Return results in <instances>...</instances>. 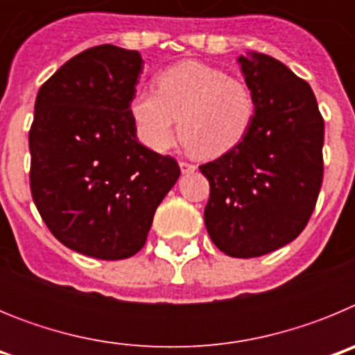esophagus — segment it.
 Returning a JSON list of instances; mask_svg holds the SVG:
<instances>
[{"instance_id":"34e87169","label":"esophagus","mask_w":355,"mask_h":355,"mask_svg":"<svg viewBox=\"0 0 355 355\" xmlns=\"http://www.w3.org/2000/svg\"><path fill=\"white\" fill-rule=\"evenodd\" d=\"M180 168L183 174H192V172L196 171V165H192V163H187V162H180Z\"/></svg>"}]
</instances>
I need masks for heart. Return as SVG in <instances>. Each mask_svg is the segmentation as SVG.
I'll use <instances>...</instances> for the list:
<instances>
[{"mask_svg": "<svg viewBox=\"0 0 355 355\" xmlns=\"http://www.w3.org/2000/svg\"><path fill=\"white\" fill-rule=\"evenodd\" d=\"M140 140L163 153L180 137L199 158H216L245 139L256 117V97L245 81L202 62L175 64L156 78L155 90H140L131 101Z\"/></svg>", "mask_w": 355, "mask_h": 355, "instance_id": "heart-1", "label": "heart"}]
</instances>
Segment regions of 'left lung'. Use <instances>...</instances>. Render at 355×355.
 Masks as SVG:
<instances>
[{"label":"left lung","mask_w":355,"mask_h":355,"mask_svg":"<svg viewBox=\"0 0 355 355\" xmlns=\"http://www.w3.org/2000/svg\"><path fill=\"white\" fill-rule=\"evenodd\" d=\"M256 97L240 146L200 165L209 181L205 224L231 258H258L306 227L324 180V119L311 87L263 53L238 56Z\"/></svg>","instance_id":"1"}]
</instances>
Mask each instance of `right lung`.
<instances>
[{"label": "right lung", "mask_w": 355, "mask_h": 355, "mask_svg": "<svg viewBox=\"0 0 355 355\" xmlns=\"http://www.w3.org/2000/svg\"><path fill=\"white\" fill-rule=\"evenodd\" d=\"M144 60L112 44L72 56L40 87L30 130L31 197L55 238L97 259H126L180 180L171 156L137 139L131 101Z\"/></svg>", "instance_id": "obj_1"}]
</instances>
